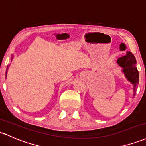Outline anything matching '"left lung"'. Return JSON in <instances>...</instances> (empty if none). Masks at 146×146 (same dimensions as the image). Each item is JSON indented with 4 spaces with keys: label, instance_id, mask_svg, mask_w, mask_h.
Returning a JSON list of instances; mask_svg holds the SVG:
<instances>
[{
    "label": "left lung",
    "instance_id": "obj_1",
    "mask_svg": "<svg viewBox=\"0 0 146 146\" xmlns=\"http://www.w3.org/2000/svg\"><path fill=\"white\" fill-rule=\"evenodd\" d=\"M117 63L120 66L122 67L123 73L125 74L127 80L130 82L134 86L133 96H134L137 92V88L139 80V71L136 66L137 61L135 57L131 52H127L125 55L118 59Z\"/></svg>",
    "mask_w": 146,
    "mask_h": 146
}]
</instances>
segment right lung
Returning a JSON list of instances; mask_svg holds the SVG:
<instances>
[{
    "label": "right lung",
    "mask_w": 146,
    "mask_h": 146,
    "mask_svg": "<svg viewBox=\"0 0 146 146\" xmlns=\"http://www.w3.org/2000/svg\"><path fill=\"white\" fill-rule=\"evenodd\" d=\"M12 59H13V55H12ZM7 69H8V66H7V70H6V73H5V78L6 77H7Z\"/></svg>",
    "instance_id": "add662e5"
}]
</instances>
